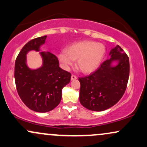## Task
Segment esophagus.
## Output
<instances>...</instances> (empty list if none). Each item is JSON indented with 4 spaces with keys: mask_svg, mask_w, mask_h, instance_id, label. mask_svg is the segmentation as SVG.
I'll return each mask as SVG.
<instances>
[{
    "mask_svg": "<svg viewBox=\"0 0 147 147\" xmlns=\"http://www.w3.org/2000/svg\"><path fill=\"white\" fill-rule=\"evenodd\" d=\"M77 79V77H76V75H71V80H75V79Z\"/></svg>",
    "mask_w": 147,
    "mask_h": 147,
    "instance_id": "esophagus-1",
    "label": "esophagus"
}]
</instances>
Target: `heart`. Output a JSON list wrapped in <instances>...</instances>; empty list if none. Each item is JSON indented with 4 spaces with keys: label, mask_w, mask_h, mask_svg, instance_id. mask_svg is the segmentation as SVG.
Segmentation results:
<instances>
[{
    "label": "heart",
    "mask_w": 147,
    "mask_h": 147,
    "mask_svg": "<svg viewBox=\"0 0 147 147\" xmlns=\"http://www.w3.org/2000/svg\"><path fill=\"white\" fill-rule=\"evenodd\" d=\"M105 51V47L102 43L82 41L70 45L65 52L58 55V58L64 68H68L72 61H77L76 66L79 71L90 73L99 67Z\"/></svg>",
    "instance_id": "1"
}]
</instances>
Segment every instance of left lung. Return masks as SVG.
Listing matches in <instances>:
<instances>
[{
    "mask_svg": "<svg viewBox=\"0 0 147 147\" xmlns=\"http://www.w3.org/2000/svg\"><path fill=\"white\" fill-rule=\"evenodd\" d=\"M111 59L118 60L117 66H111L106 60L90 75L79 77L81 84L79 101L90 111H102L119 102L125 92L129 77V59L119 45L110 52Z\"/></svg>",
    "mask_w": 147,
    "mask_h": 147,
    "instance_id": "8db88e82",
    "label": "left lung"
}]
</instances>
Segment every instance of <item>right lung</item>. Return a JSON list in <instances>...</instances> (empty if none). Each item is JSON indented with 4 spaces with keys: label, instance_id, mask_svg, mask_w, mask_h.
Listing matches in <instances>:
<instances>
[{
    "label": "right lung",
    "instance_id": "obj_1",
    "mask_svg": "<svg viewBox=\"0 0 147 147\" xmlns=\"http://www.w3.org/2000/svg\"><path fill=\"white\" fill-rule=\"evenodd\" d=\"M46 36L32 39L25 44L16 57L14 79L20 98L30 109L45 113L53 110L61 99L62 89L69 84L71 74L59 67L58 58L50 52H40L43 66L31 70L27 66L25 55L30 50H39Z\"/></svg>",
    "mask_w": 147,
    "mask_h": 147
}]
</instances>
